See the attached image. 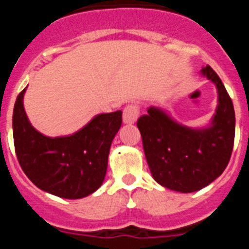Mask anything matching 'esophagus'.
Returning a JSON list of instances; mask_svg holds the SVG:
<instances>
[{"mask_svg": "<svg viewBox=\"0 0 249 249\" xmlns=\"http://www.w3.org/2000/svg\"><path fill=\"white\" fill-rule=\"evenodd\" d=\"M138 116H140V107L137 105H131L126 106V108L123 109V122L124 123H135L137 121Z\"/></svg>", "mask_w": 249, "mask_h": 249, "instance_id": "esophagus-1", "label": "esophagus"}]
</instances>
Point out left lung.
<instances>
[{"instance_id": "obj_1", "label": "left lung", "mask_w": 249, "mask_h": 249, "mask_svg": "<svg viewBox=\"0 0 249 249\" xmlns=\"http://www.w3.org/2000/svg\"><path fill=\"white\" fill-rule=\"evenodd\" d=\"M202 73L218 91V106L207 128L182 126L164 111L149 107L137 127L151 173L160 186L182 193L196 192L212 183L230 162L236 116L230 94L210 66Z\"/></svg>"}]
</instances>
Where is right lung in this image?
I'll list each match as a JSON object with an SVG mask.
<instances>
[{
  "instance_id": "right-lung-1",
  "label": "right lung",
  "mask_w": 249,
  "mask_h": 249,
  "mask_svg": "<svg viewBox=\"0 0 249 249\" xmlns=\"http://www.w3.org/2000/svg\"><path fill=\"white\" fill-rule=\"evenodd\" d=\"M25 91L17 96L12 118L15 151L25 175L39 190L61 198H83L97 191L112 141L122 124V111L97 114L73 135L51 138L28 121Z\"/></svg>"
}]
</instances>
